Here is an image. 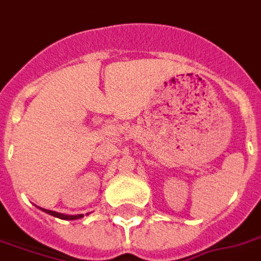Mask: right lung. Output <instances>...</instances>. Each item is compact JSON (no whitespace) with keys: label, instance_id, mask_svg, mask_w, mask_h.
<instances>
[{"label":"right lung","instance_id":"1","mask_svg":"<svg viewBox=\"0 0 261 261\" xmlns=\"http://www.w3.org/2000/svg\"><path fill=\"white\" fill-rule=\"evenodd\" d=\"M43 211L44 213L50 214V215H53V217H57V218H61V219H80L84 217V214H80V215H64V214H60V213H56V211H50V210H44L43 208Z\"/></svg>","mask_w":261,"mask_h":261}]
</instances>
